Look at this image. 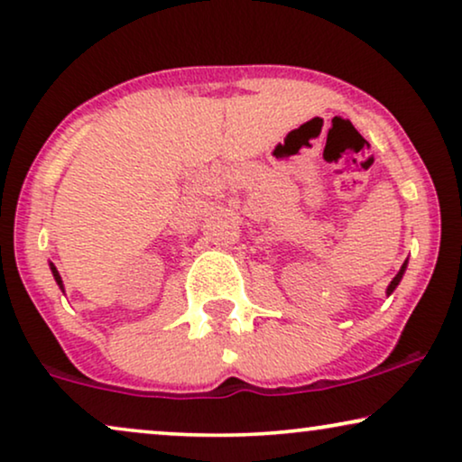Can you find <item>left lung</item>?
Instances as JSON below:
<instances>
[{"mask_svg": "<svg viewBox=\"0 0 462 462\" xmlns=\"http://www.w3.org/2000/svg\"><path fill=\"white\" fill-rule=\"evenodd\" d=\"M406 267H408V261L402 264V269H400V271H397V275L393 277V282H391V283H389V286H387V296H389L391 292H393V290L397 288V283H400V282H402V277H403V273H406Z\"/></svg>", "mask_w": 462, "mask_h": 462, "instance_id": "8db88e82", "label": "left lung"}]
</instances>
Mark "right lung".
<instances>
[{
	"instance_id": "1",
	"label": "right lung",
	"mask_w": 462,
	"mask_h": 462,
	"mask_svg": "<svg viewBox=\"0 0 462 462\" xmlns=\"http://www.w3.org/2000/svg\"><path fill=\"white\" fill-rule=\"evenodd\" d=\"M50 269H52V275H54V280H56V283H59V286H60V290H65V288H62V280H60L59 271H56V267H54V264H52V263H50Z\"/></svg>"
}]
</instances>
